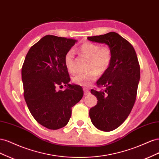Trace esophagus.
Wrapping results in <instances>:
<instances>
[{
	"instance_id": "34e87169",
	"label": "esophagus",
	"mask_w": 159,
	"mask_h": 159,
	"mask_svg": "<svg viewBox=\"0 0 159 159\" xmlns=\"http://www.w3.org/2000/svg\"><path fill=\"white\" fill-rule=\"evenodd\" d=\"M84 95H88V94H89V93H90L89 91V89H88V88H84Z\"/></svg>"
}]
</instances>
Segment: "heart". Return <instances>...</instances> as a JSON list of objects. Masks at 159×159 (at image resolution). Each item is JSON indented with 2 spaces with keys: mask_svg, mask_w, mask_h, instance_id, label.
Here are the masks:
<instances>
[{
  "mask_svg": "<svg viewBox=\"0 0 159 159\" xmlns=\"http://www.w3.org/2000/svg\"><path fill=\"white\" fill-rule=\"evenodd\" d=\"M79 50L82 54L90 58L89 68L91 69L87 72H80L75 74L72 81L77 85L88 86L98 78L99 72L102 74L106 71L112 61V51L107 46H100L98 44L91 42H85L81 44ZM64 64L67 70L71 73L75 71L74 66V51L70 50L67 52L64 57ZM94 68V69H92Z\"/></svg>",
  "mask_w": 159,
  "mask_h": 159,
  "instance_id": "b5f03b06",
  "label": "heart"
}]
</instances>
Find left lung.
<instances>
[{"label":"left lung","instance_id":"left-lung-1","mask_svg":"<svg viewBox=\"0 0 159 159\" xmlns=\"http://www.w3.org/2000/svg\"><path fill=\"white\" fill-rule=\"evenodd\" d=\"M104 43L112 51L109 68L97 81L104 90L91 89L98 103L89 110L93 125L101 131H111L125 121L133 107L140 80V66L133 46L116 32L88 37Z\"/></svg>","mask_w":159,"mask_h":159}]
</instances>
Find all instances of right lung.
<instances>
[{
    "label": "right lung",
    "mask_w": 159,
    "mask_h": 159,
    "mask_svg": "<svg viewBox=\"0 0 159 159\" xmlns=\"http://www.w3.org/2000/svg\"><path fill=\"white\" fill-rule=\"evenodd\" d=\"M75 42L71 38L46 35L30 48L22 66L24 97L28 108L38 123L49 129L66 126L71 107L84 95L81 86L69 84L64 60ZM63 84L68 88L58 90Z\"/></svg>",
    "instance_id": "obj_1"
}]
</instances>
